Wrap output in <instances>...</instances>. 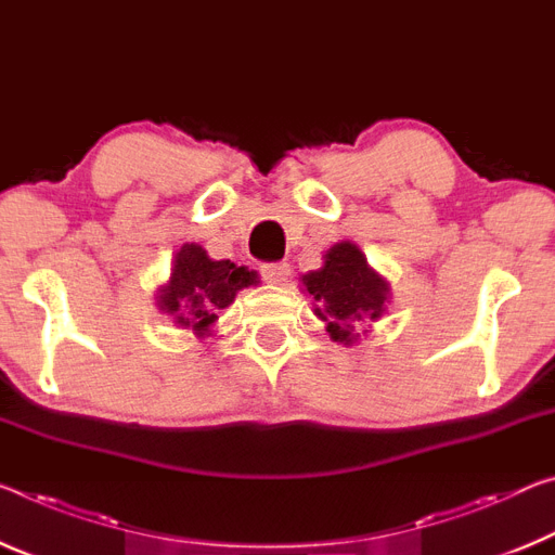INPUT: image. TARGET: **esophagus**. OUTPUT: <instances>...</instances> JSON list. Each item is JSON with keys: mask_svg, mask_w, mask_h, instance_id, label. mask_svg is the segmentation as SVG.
<instances>
[{"mask_svg": "<svg viewBox=\"0 0 555 555\" xmlns=\"http://www.w3.org/2000/svg\"><path fill=\"white\" fill-rule=\"evenodd\" d=\"M261 276L269 281V284H284V281L292 276V267L286 261H274V263H263L261 267Z\"/></svg>", "mask_w": 555, "mask_h": 555, "instance_id": "34e87169", "label": "esophagus"}]
</instances>
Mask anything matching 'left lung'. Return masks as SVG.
Returning a JSON list of instances; mask_svg holds the SVG:
<instances>
[{"mask_svg":"<svg viewBox=\"0 0 555 555\" xmlns=\"http://www.w3.org/2000/svg\"><path fill=\"white\" fill-rule=\"evenodd\" d=\"M304 292L313 298V313L325 321L328 336L353 346L360 325L373 323L390 304V284L367 263L353 242H338L323 254V267L301 276Z\"/></svg>","mask_w":555,"mask_h":555,"instance_id":"8db88e82","label":"left lung"}]
</instances>
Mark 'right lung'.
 Returning a JSON list of instances; mask_svg holds the SVG:
<instances>
[{
	"mask_svg": "<svg viewBox=\"0 0 555 555\" xmlns=\"http://www.w3.org/2000/svg\"><path fill=\"white\" fill-rule=\"evenodd\" d=\"M257 284V271L236 267L230 259H209L199 244L190 242L175 251L170 279L155 292V306L180 328L207 338L222 309L234 304L242 288Z\"/></svg>",
	"mask_w": 555,
	"mask_h": 555,
	"instance_id": "right-lung-1",
	"label": "right lung"
}]
</instances>
